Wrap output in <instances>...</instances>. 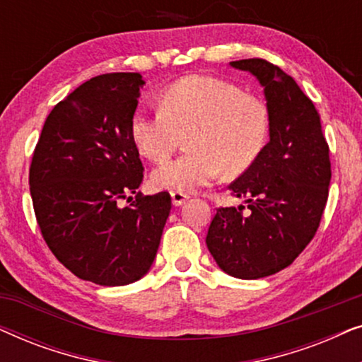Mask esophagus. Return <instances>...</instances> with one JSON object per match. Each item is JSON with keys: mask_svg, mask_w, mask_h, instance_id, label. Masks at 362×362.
<instances>
[{"mask_svg": "<svg viewBox=\"0 0 362 362\" xmlns=\"http://www.w3.org/2000/svg\"><path fill=\"white\" fill-rule=\"evenodd\" d=\"M171 199L175 206H181L189 199V194H186V192H180V191H171Z\"/></svg>", "mask_w": 362, "mask_h": 362, "instance_id": "obj_1", "label": "esophagus"}]
</instances>
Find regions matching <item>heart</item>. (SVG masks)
Masks as SVG:
<instances>
[{"label":"heart","instance_id":"heart-1","mask_svg":"<svg viewBox=\"0 0 362 362\" xmlns=\"http://www.w3.org/2000/svg\"><path fill=\"white\" fill-rule=\"evenodd\" d=\"M269 127L260 97L222 78L187 76L161 92L160 110L133 115L132 136L143 156L161 163L189 133V151L158 166L151 181L160 189L192 192L221 171L237 176L249 170L264 150Z\"/></svg>","mask_w":362,"mask_h":362}]
</instances>
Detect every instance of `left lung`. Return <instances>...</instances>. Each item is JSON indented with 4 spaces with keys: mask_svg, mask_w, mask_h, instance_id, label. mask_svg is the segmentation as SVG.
<instances>
[{
    "mask_svg": "<svg viewBox=\"0 0 362 362\" xmlns=\"http://www.w3.org/2000/svg\"><path fill=\"white\" fill-rule=\"evenodd\" d=\"M265 92L270 141L230 182L245 206L217 207L206 244L217 265L237 279L255 280L293 264L318 230L331 181L329 146L313 102L288 74L265 59H242Z\"/></svg>",
    "mask_w": 362,
    "mask_h": 362,
    "instance_id": "obj_1",
    "label": "left lung"
}]
</instances>
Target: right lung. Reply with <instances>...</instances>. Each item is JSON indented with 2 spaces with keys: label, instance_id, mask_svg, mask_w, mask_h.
Returning <instances> with one entry per match:
<instances>
[{
  "label": "right lung",
  "instance_id": "obj_1",
  "mask_svg": "<svg viewBox=\"0 0 362 362\" xmlns=\"http://www.w3.org/2000/svg\"><path fill=\"white\" fill-rule=\"evenodd\" d=\"M143 83L138 72H113L78 86L47 115L29 168L47 247L78 279L103 286L150 270L171 211L170 192H136L143 165L132 118ZM123 199L132 204L120 208Z\"/></svg>",
  "mask_w": 362,
  "mask_h": 362
}]
</instances>
